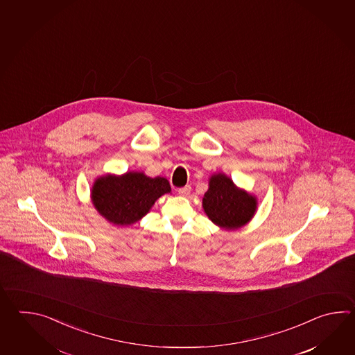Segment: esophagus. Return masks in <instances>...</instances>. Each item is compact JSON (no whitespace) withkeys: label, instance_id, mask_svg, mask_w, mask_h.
Wrapping results in <instances>:
<instances>
[{"label":"esophagus","instance_id":"esophagus-1","mask_svg":"<svg viewBox=\"0 0 355 355\" xmlns=\"http://www.w3.org/2000/svg\"><path fill=\"white\" fill-rule=\"evenodd\" d=\"M190 185H187V187H184V188L179 189V194L182 196H188L189 193H190Z\"/></svg>","mask_w":355,"mask_h":355}]
</instances>
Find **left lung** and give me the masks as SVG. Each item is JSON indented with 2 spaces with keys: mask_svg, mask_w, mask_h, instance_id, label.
I'll list each match as a JSON object with an SVG mask.
<instances>
[{
  "mask_svg": "<svg viewBox=\"0 0 355 355\" xmlns=\"http://www.w3.org/2000/svg\"><path fill=\"white\" fill-rule=\"evenodd\" d=\"M202 207L216 226L226 231H236L254 218L257 198L248 190L239 188L225 173H216L209 178Z\"/></svg>",
  "mask_w": 355,
  "mask_h": 355,
  "instance_id": "obj_1",
  "label": "left lung"
}]
</instances>
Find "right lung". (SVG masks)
Wrapping results in <instances>:
<instances>
[{"label": "right lung", "mask_w": 355, "mask_h": 355, "mask_svg": "<svg viewBox=\"0 0 355 355\" xmlns=\"http://www.w3.org/2000/svg\"><path fill=\"white\" fill-rule=\"evenodd\" d=\"M171 193L165 178H150L144 171L98 176L91 188V202L98 214L114 226L136 223L151 211L159 196Z\"/></svg>", "instance_id": "1"}]
</instances>
